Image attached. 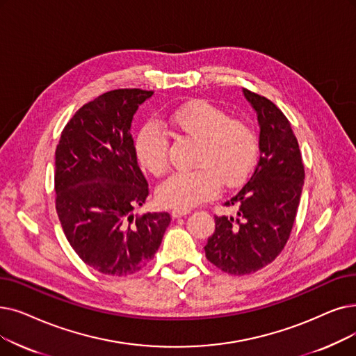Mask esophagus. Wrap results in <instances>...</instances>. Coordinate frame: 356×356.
<instances>
[{"instance_id": "34e87169", "label": "esophagus", "mask_w": 356, "mask_h": 356, "mask_svg": "<svg viewBox=\"0 0 356 356\" xmlns=\"http://www.w3.org/2000/svg\"><path fill=\"white\" fill-rule=\"evenodd\" d=\"M189 212H191L189 209H173L172 211V216H173V218H180V216L188 215Z\"/></svg>"}]
</instances>
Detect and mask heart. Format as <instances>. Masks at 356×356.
<instances>
[{"label":"heart","mask_w":356,"mask_h":356,"mask_svg":"<svg viewBox=\"0 0 356 356\" xmlns=\"http://www.w3.org/2000/svg\"><path fill=\"white\" fill-rule=\"evenodd\" d=\"M164 125L177 135L199 141L191 172L170 175L160 183L157 197L168 208L189 209L218 193L221 183L237 186L249 177L259 157V136L244 120L208 102H192L170 113ZM167 138L157 123H147L135 138L138 163L151 175L167 168Z\"/></svg>","instance_id":"1"}]
</instances>
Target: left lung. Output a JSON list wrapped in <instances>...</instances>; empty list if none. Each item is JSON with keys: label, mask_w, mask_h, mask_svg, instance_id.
I'll list each match as a JSON object with an SVG mask.
<instances>
[{"label": "left lung", "mask_w": 356, "mask_h": 356, "mask_svg": "<svg viewBox=\"0 0 356 356\" xmlns=\"http://www.w3.org/2000/svg\"><path fill=\"white\" fill-rule=\"evenodd\" d=\"M257 115L260 157L247 183L224 204L237 215L215 216L207 259L222 272L249 275L265 268L285 247L296 221L304 165L291 123L264 96L243 88Z\"/></svg>", "instance_id": "1"}]
</instances>
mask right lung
<instances>
[{
  "mask_svg": "<svg viewBox=\"0 0 356 356\" xmlns=\"http://www.w3.org/2000/svg\"><path fill=\"white\" fill-rule=\"evenodd\" d=\"M152 91H107L67 123L55 151L56 212L64 234L86 265L109 276L141 270L170 224L167 212L134 216L148 183L131 135L134 115Z\"/></svg>",
  "mask_w": 356,
  "mask_h": 356,
  "instance_id": "1",
  "label": "right lung"
}]
</instances>
